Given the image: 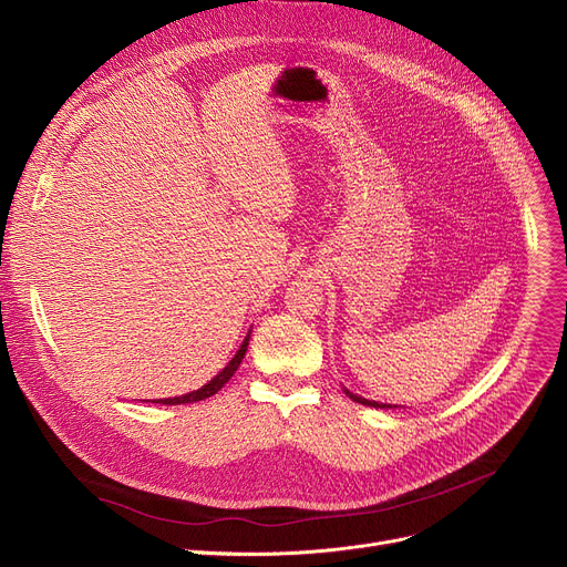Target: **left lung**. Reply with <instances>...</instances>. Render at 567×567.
Listing matches in <instances>:
<instances>
[{
    "mask_svg": "<svg viewBox=\"0 0 567 567\" xmlns=\"http://www.w3.org/2000/svg\"><path fill=\"white\" fill-rule=\"evenodd\" d=\"M353 402H361V404H368V406H377V409H383V406H389V404H379V402H372V400H365V398H359V395H353V393H349V391H344Z\"/></svg>",
    "mask_w": 567,
    "mask_h": 567,
    "instance_id": "obj_1",
    "label": "left lung"
}]
</instances>
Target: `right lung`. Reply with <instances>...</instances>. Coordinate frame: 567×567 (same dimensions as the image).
<instances>
[{
	"label": "right lung",
	"instance_id": "right-lung-1",
	"mask_svg": "<svg viewBox=\"0 0 567 567\" xmlns=\"http://www.w3.org/2000/svg\"><path fill=\"white\" fill-rule=\"evenodd\" d=\"M248 340L250 338H246L244 340V344H241V349L236 351V355L234 359L227 363V368L220 372V374H216L212 381H208L206 385H202L199 391H193V393H188V395H182V398H167V400H154L156 404H186V402H199V400H206V398H212V395H216L223 385L234 377V372L238 370V365H241V361H244V355H246V351H248Z\"/></svg>",
	"mask_w": 567,
	"mask_h": 567
}]
</instances>
